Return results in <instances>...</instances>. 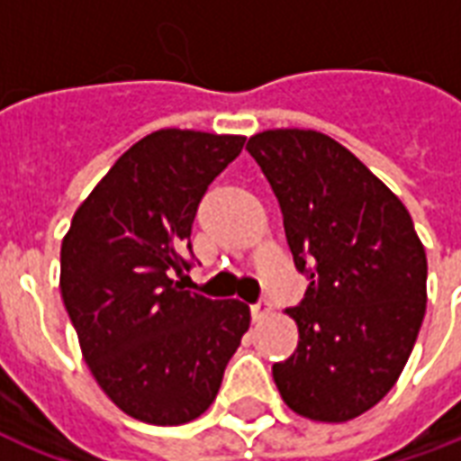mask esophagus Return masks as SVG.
I'll return each instance as SVG.
<instances>
[{"label":"esophagus","instance_id":"obj_1","mask_svg":"<svg viewBox=\"0 0 461 461\" xmlns=\"http://www.w3.org/2000/svg\"><path fill=\"white\" fill-rule=\"evenodd\" d=\"M268 314H270L268 302H258V304H254V307H251V316H254V321H261V319H266Z\"/></svg>","mask_w":461,"mask_h":461}]
</instances>
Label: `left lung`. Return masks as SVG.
<instances>
[{
	"label": "left lung",
	"instance_id": "left-lung-1",
	"mask_svg": "<svg viewBox=\"0 0 461 461\" xmlns=\"http://www.w3.org/2000/svg\"><path fill=\"white\" fill-rule=\"evenodd\" d=\"M283 212L294 268L309 285L297 348L273 365L300 416L346 423L384 399L426 316L428 261L409 210L356 154L316 130L249 137Z\"/></svg>",
	"mask_w": 461,
	"mask_h": 461
}]
</instances>
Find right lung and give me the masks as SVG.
Wrapping results in <instances>:
<instances>
[{
  "label": "right lung",
  "instance_id": "1",
  "mask_svg": "<svg viewBox=\"0 0 461 461\" xmlns=\"http://www.w3.org/2000/svg\"><path fill=\"white\" fill-rule=\"evenodd\" d=\"M244 135L164 128L121 154L77 207L59 249V290L105 396L152 426H184L215 402L249 331L239 300H207L171 277L207 185Z\"/></svg>",
  "mask_w": 461,
  "mask_h": 461
}]
</instances>
